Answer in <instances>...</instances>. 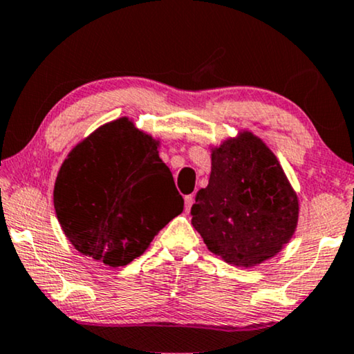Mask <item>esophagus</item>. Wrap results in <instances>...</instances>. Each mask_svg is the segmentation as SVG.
<instances>
[{
    "label": "esophagus",
    "mask_w": 354,
    "mask_h": 354,
    "mask_svg": "<svg viewBox=\"0 0 354 354\" xmlns=\"http://www.w3.org/2000/svg\"><path fill=\"white\" fill-rule=\"evenodd\" d=\"M192 202H194V196H186V197H184V208H186L187 213H189V210H191Z\"/></svg>",
    "instance_id": "obj_1"
}]
</instances>
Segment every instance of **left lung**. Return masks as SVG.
I'll return each instance as SVG.
<instances>
[{
    "instance_id": "obj_1",
    "label": "left lung",
    "mask_w": 354,
    "mask_h": 354,
    "mask_svg": "<svg viewBox=\"0 0 354 354\" xmlns=\"http://www.w3.org/2000/svg\"><path fill=\"white\" fill-rule=\"evenodd\" d=\"M212 173L191 208L208 250L237 268H253L290 242L300 202L277 157L248 129L212 146Z\"/></svg>"
}]
</instances>
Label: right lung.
<instances>
[{"instance_id":"right-lung-1","label":"right lung","mask_w":354,"mask_h":354,"mask_svg":"<svg viewBox=\"0 0 354 354\" xmlns=\"http://www.w3.org/2000/svg\"><path fill=\"white\" fill-rule=\"evenodd\" d=\"M158 149L160 139L122 117L68 152L54 184V208L82 255L127 266L183 212L184 201Z\"/></svg>"}]
</instances>
